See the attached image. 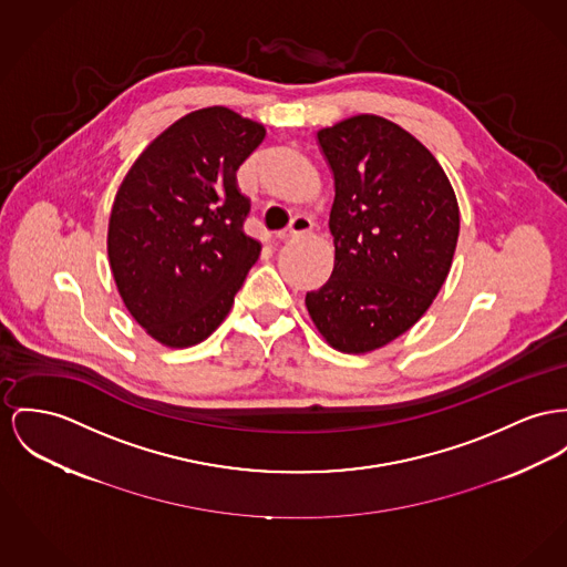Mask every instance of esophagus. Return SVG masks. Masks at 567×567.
I'll use <instances>...</instances> for the list:
<instances>
[{"label": "esophagus", "instance_id": "1", "mask_svg": "<svg viewBox=\"0 0 567 567\" xmlns=\"http://www.w3.org/2000/svg\"><path fill=\"white\" fill-rule=\"evenodd\" d=\"M311 219L309 217H305V215H299V217H295L292 219V224L286 227V229H281L277 236L281 238V240H288V238H292V236H299V234H305V231H311Z\"/></svg>", "mask_w": 567, "mask_h": 567}]
</instances>
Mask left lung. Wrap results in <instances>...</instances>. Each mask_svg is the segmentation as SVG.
<instances>
[{"mask_svg": "<svg viewBox=\"0 0 567 567\" xmlns=\"http://www.w3.org/2000/svg\"><path fill=\"white\" fill-rule=\"evenodd\" d=\"M336 183V266L307 311L333 348L377 350L425 313L452 268L460 210L439 161L402 126L361 114L318 131Z\"/></svg>", "mask_w": 567, "mask_h": 567, "instance_id": "8db88e82", "label": "left lung"}]
</instances>
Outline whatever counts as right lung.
I'll return each instance as SVG.
<instances>
[{"label":"right lung","instance_id":"right-lung-1","mask_svg":"<svg viewBox=\"0 0 567 567\" xmlns=\"http://www.w3.org/2000/svg\"><path fill=\"white\" fill-rule=\"evenodd\" d=\"M265 135L227 107L193 112L140 154L115 193L107 254L117 292L169 348L195 346L224 322L260 256L243 231L251 204L236 169Z\"/></svg>","mask_w":567,"mask_h":567}]
</instances>
